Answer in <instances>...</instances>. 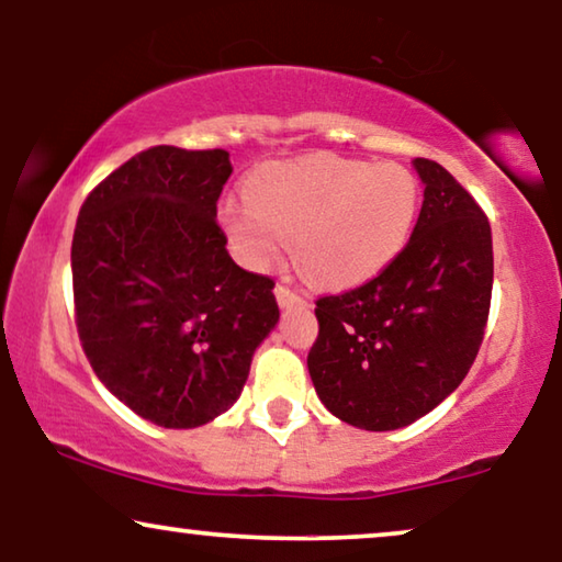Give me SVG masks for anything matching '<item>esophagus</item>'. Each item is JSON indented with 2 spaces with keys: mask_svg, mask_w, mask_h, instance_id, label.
<instances>
[{
  "mask_svg": "<svg viewBox=\"0 0 562 562\" xmlns=\"http://www.w3.org/2000/svg\"><path fill=\"white\" fill-rule=\"evenodd\" d=\"M276 302H279L281 310H289V306L302 304V296H299L296 291H291L289 286H283V283H279V286H276Z\"/></svg>",
  "mask_w": 562,
  "mask_h": 562,
  "instance_id": "obj_1",
  "label": "esophagus"
}]
</instances>
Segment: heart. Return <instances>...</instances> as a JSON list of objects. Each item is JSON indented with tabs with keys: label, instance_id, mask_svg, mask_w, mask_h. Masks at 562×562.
<instances>
[{
	"label": "heart",
	"instance_id": "b5f03b06",
	"mask_svg": "<svg viewBox=\"0 0 562 562\" xmlns=\"http://www.w3.org/2000/svg\"><path fill=\"white\" fill-rule=\"evenodd\" d=\"M248 204L220 212L227 248L266 271L291 240L304 276L325 289L363 286L398 258L419 212V183L396 164L333 156L279 160L245 181Z\"/></svg>",
	"mask_w": 562,
	"mask_h": 562
}]
</instances>
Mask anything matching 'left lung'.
Returning <instances> with one entry per match:
<instances>
[{
	"instance_id": "1",
	"label": "left lung",
	"mask_w": 562,
	"mask_h": 562,
	"mask_svg": "<svg viewBox=\"0 0 562 562\" xmlns=\"http://www.w3.org/2000/svg\"><path fill=\"white\" fill-rule=\"evenodd\" d=\"M425 202L386 271L317 302L310 368L319 402L368 432L412 425L460 386L488 319L494 250L475 199L427 158L412 160Z\"/></svg>"
}]
</instances>
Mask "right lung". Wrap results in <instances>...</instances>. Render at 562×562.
Instances as JSON below:
<instances>
[{"instance_id": "obj_1", "label": "right lung", "mask_w": 562, "mask_h": 562, "mask_svg": "<svg viewBox=\"0 0 562 562\" xmlns=\"http://www.w3.org/2000/svg\"><path fill=\"white\" fill-rule=\"evenodd\" d=\"M227 150H143L83 202L71 245L76 327L99 381L143 419L194 429L243 394L279 325L268 276L229 258Z\"/></svg>"}]
</instances>
